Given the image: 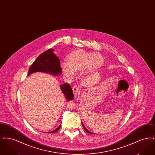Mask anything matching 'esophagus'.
<instances>
[{
	"mask_svg": "<svg viewBox=\"0 0 155 155\" xmlns=\"http://www.w3.org/2000/svg\"><path fill=\"white\" fill-rule=\"evenodd\" d=\"M80 90V87L78 86H77V85H74V86H73V91L75 95H76L79 92Z\"/></svg>",
	"mask_w": 155,
	"mask_h": 155,
	"instance_id": "esophagus-1",
	"label": "esophagus"
}]
</instances>
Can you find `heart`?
Returning <instances> with one entry per match:
<instances>
[{
  "label": "heart",
  "instance_id": "heart-1",
  "mask_svg": "<svg viewBox=\"0 0 155 155\" xmlns=\"http://www.w3.org/2000/svg\"><path fill=\"white\" fill-rule=\"evenodd\" d=\"M67 62L61 61L60 66L64 74L68 77H73L76 71L86 73L94 72L102 66L103 57L97 53L87 52L78 49L70 53L67 58Z\"/></svg>",
  "mask_w": 155,
  "mask_h": 155
}]
</instances>
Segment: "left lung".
<instances>
[{
    "instance_id": "1",
    "label": "left lung",
    "mask_w": 155,
    "mask_h": 155,
    "mask_svg": "<svg viewBox=\"0 0 155 155\" xmlns=\"http://www.w3.org/2000/svg\"><path fill=\"white\" fill-rule=\"evenodd\" d=\"M81 123H82V127H83V128H84V130H85V131H86V132H87V133H89V134H94V133H91V131H88V130H87V128H85V126H84V124H83V123H82V122H81Z\"/></svg>"
}]
</instances>
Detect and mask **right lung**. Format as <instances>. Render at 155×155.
<instances>
[{
	"label": "right lung",
	"instance_id": "obj_1",
	"mask_svg": "<svg viewBox=\"0 0 155 155\" xmlns=\"http://www.w3.org/2000/svg\"><path fill=\"white\" fill-rule=\"evenodd\" d=\"M54 49H49L48 51L41 53L32 63L28 70V76L36 72H42L45 73L52 74L55 76H59L61 74L62 70L60 66V59L53 53ZM60 89L65 96L67 102L74 99V94L71 86L64 83L60 85ZM61 124L55 129L49 133L57 132L60 128Z\"/></svg>",
	"mask_w": 155,
	"mask_h": 155
}]
</instances>
